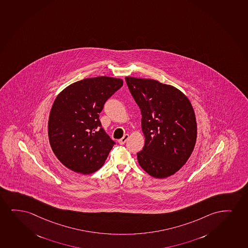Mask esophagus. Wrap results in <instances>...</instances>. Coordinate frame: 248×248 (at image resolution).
<instances>
[{
    "label": "esophagus",
    "instance_id": "1",
    "mask_svg": "<svg viewBox=\"0 0 248 248\" xmlns=\"http://www.w3.org/2000/svg\"><path fill=\"white\" fill-rule=\"evenodd\" d=\"M129 135L128 134H125V135L123 136V138L120 139L119 140V143L120 145H124V143H125L126 140L129 139Z\"/></svg>",
    "mask_w": 248,
    "mask_h": 248
}]
</instances>
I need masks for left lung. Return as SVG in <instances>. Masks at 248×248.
<instances>
[{
  "label": "left lung",
  "instance_id": "8db88e82",
  "mask_svg": "<svg viewBox=\"0 0 248 248\" xmlns=\"http://www.w3.org/2000/svg\"><path fill=\"white\" fill-rule=\"evenodd\" d=\"M125 80L141 111L145 145L137 153L139 164L151 177H170L186 163L195 146L193 106L173 86L132 77Z\"/></svg>",
  "mask_w": 248,
  "mask_h": 248
}]
</instances>
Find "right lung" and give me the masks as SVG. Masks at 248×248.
<instances>
[{"instance_id": "obj_1", "label": "right lung", "mask_w": 248, "mask_h": 248, "mask_svg": "<svg viewBox=\"0 0 248 248\" xmlns=\"http://www.w3.org/2000/svg\"><path fill=\"white\" fill-rule=\"evenodd\" d=\"M123 86L120 78H86L62 91L48 122L49 144L59 161L75 172L93 173L103 167L115 143L102 128L103 105Z\"/></svg>"}]
</instances>
